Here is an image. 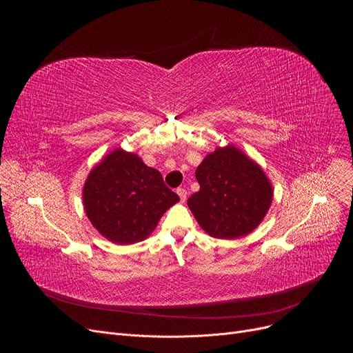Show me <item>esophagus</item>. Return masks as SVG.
Instances as JSON below:
<instances>
[{"label": "esophagus", "mask_w": 353, "mask_h": 353, "mask_svg": "<svg viewBox=\"0 0 353 353\" xmlns=\"http://www.w3.org/2000/svg\"><path fill=\"white\" fill-rule=\"evenodd\" d=\"M177 194H179V196H180L181 203H184L185 198H187V191H185L184 188H177Z\"/></svg>", "instance_id": "obj_1"}]
</instances>
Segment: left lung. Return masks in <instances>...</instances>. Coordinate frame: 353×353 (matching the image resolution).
Returning a JSON list of instances; mask_svg holds the SVG:
<instances>
[{
    "instance_id": "left-lung-1",
    "label": "left lung",
    "mask_w": 353,
    "mask_h": 353,
    "mask_svg": "<svg viewBox=\"0 0 353 353\" xmlns=\"http://www.w3.org/2000/svg\"><path fill=\"white\" fill-rule=\"evenodd\" d=\"M199 191L188 201L194 218L210 236L237 239L253 232L272 203L263 169L233 145L216 148L195 170Z\"/></svg>"
}]
</instances>
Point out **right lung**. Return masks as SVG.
I'll use <instances>...</instances> for the list:
<instances>
[{
    "label": "right lung",
    "instance_id": "add662e5",
    "mask_svg": "<svg viewBox=\"0 0 353 353\" xmlns=\"http://www.w3.org/2000/svg\"><path fill=\"white\" fill-rule=\"evenodd\" d=\"M82 198L96 230L117 244L146 239L162 215L180 201L159 170L121 148L90 170Z\"/></svg>",
    "mask_w": 353,
    "mask_h": 353
}]
</instances>
